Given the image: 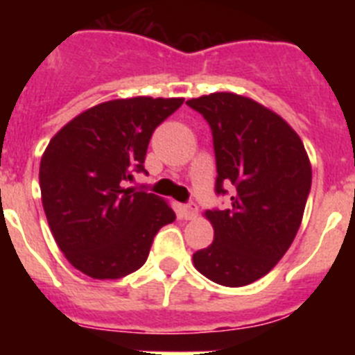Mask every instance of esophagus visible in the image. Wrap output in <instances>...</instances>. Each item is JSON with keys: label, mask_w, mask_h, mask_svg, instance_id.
I'll return each mask as SVG.
<instances>
[{"label": "esophagus", "mask_w": 355, "mask_h": 355, "mask_svg": "<svg viewBox=\"0 0 355 355\" xmlns=\"http://www.w3.org/2000/svg\"><path fill=\"white\" fill-rule=\"evenodd\" d=\"M197 211H199V208H197L196 202H188V205L183 206V216L187 218V220H190V218H196Z\"/></svg>", "instance_id": "obj_1"}]
</instances>
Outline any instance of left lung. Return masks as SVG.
<instances>
[{
  "mask_svg": "<svg viewBox=\"0 0 355 355\" xmlns=\"http://www.w3.org/2000/svg\"><path fill=\"white\" fill-rule=\"evenodd\" d=\"M187 105L211 130L215 193L231 196L227 208L206 209L215 236L193 254V265L213 283L245 286L274 268L299 231L311 190L309 158L299 135L249 97L216 92Z\"/></svg>",
  "mask_w": 355,
  "mask_h": 355,
  "instance_id": "obj_1",
  "label": "left lung"
}]
</instances>
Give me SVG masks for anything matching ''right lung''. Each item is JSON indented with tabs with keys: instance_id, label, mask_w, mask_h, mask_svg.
Masks as SVG:
<instances>
[{
	"instance_id": "1",
	"label": "right lung",
	"mask_w": 355,
	"mask_h": 355,
	"mask_svg": "<svg viewBox=\"0 0 355 355\" xmlns=\"http://www.w3.org/2000/svg\"><path fill=\"white\" fill-rule=\"evenodd\" d=\"M183 99L131 97L72 119L40 159V193L51 233L74 268L94 279L139 270L156 233L175 220L163 199L128 188L156 128Z\"/></svg>"
}]
</instances>
